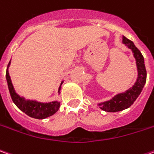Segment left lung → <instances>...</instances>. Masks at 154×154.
<instances>
[{"label": "left lung", "instance_id": "obj_1", "mask_svg": "<svg viewBox=\"0 0 154 154\" xmlns=\"http://www.w3.org/2000/svg\"><path fill=\"white\" fill-rule=\"evenodd\" d=\"M123 42L129 48H130L134 54V57L136 60L137 70H138V78L134 84V86L129 90L125 91V93L117 94L108 101L99 104L100 108L108 112H119L126 108H129L131 105H133L135 100L139 96V94L146 83V71L145 64H144V58L141 54V53L135 47L133 42L129 40L125 36H123Z\"/></svg>", "mask_w": 154, "mask_h": 154}]
</instances>
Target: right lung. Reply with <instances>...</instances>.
<instances>
[{
    "label": "right lung",
    "instance_id": "1",
    "mask_svg": "<svg viewBox=\"0 0 154 154\" xmlns=\"http://www.w3.org/2000/svg\"><path fill=\"white\" fill-rule=\"evenodd\" d=\"M9 65H10V62L8 63V67L9 66ZM6 78L8 82L9 93H10L13 101L22 112H24V113L27 114L29 117L37 119H43L54 115L60 108V102H58V101H52L49 103H41L35 100H25L24 98L20 97L19 94L15 92L8 69L6 72ZM60 88H61L60 87L59 92L60 91Z\"/></svg>",
    "mask_w": 154,
    "mask_h": 154
}]
</instances>
